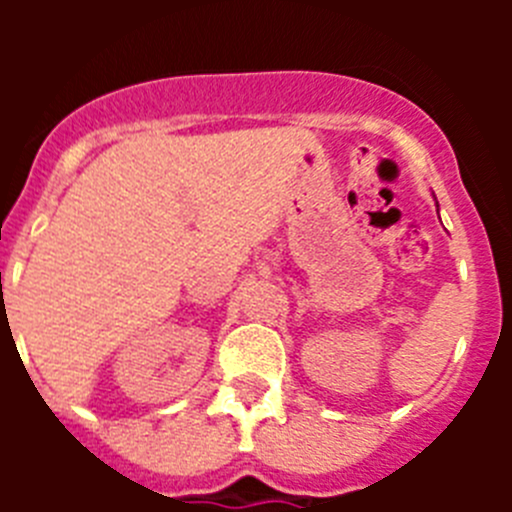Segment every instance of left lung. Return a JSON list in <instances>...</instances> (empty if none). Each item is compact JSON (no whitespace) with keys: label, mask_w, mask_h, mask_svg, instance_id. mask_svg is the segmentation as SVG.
<instances>
[{"label":"left lung","mask_w":512,"mask_h":512,"mask_svg":"<svg viewBox=\"0 0 512 512\" xmlns=\"http://www.w3.org/2000/svg\"><path fill=\"white\" fill-rule=\"evenodd\" d=\"M436 207H438V202H436Z\"/></svg>","instance_id":"1"}]
</instances>
